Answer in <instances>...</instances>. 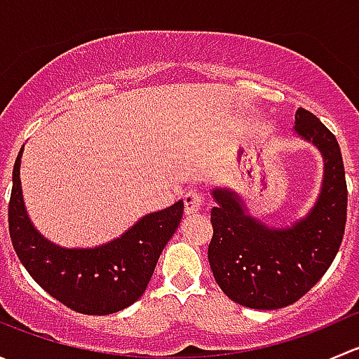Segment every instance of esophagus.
Masks as SVG:
<instances>
[{
  "label": "esophagus",
  "mask_w": 359,
  "mask_h": 359,
  "mask_svg": "<svg viewBox=\"0 0 359 359\" xmlns=\"http://www.w3.org/2000/svg\"><path fill=\"white\" fill-rule=\"evenodd\" d=\"M205 203V196L198 189H191L184 194V206H186V215H193V213L200 212V208Z\"/></svg>",
  "instance_id": "obj_1"
}]
</instances>
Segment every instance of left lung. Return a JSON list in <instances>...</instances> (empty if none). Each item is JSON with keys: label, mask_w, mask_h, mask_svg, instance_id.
<instances>
[{"label": "left lung", "mask_w": 359, "mask_h": 359, "mask_svg": "<svg viewBox=\"0 0 359 359\" xmlns=\"http://www.w3.org/2000/svg\"><path fill=\"white\" fill-rule=\"evenodd\" d=\"M295 133L323 154L325 177L316 205L292 227L271 229L245 212L236 193L213 189L210 267L222 292L252 309H280L306 295L334 262L346 229V172L335 135L302 107Z\"/></svg>", "instance_id": "1"}]
</instances>
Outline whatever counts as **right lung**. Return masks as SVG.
Returning a JSON list of instances; mask_svg holds the SVG:
<instances>
[{"mask_svg":"<svg viewBox=\"0 0 359 359\" xmlns=\"http://www.w3.org/2000/svg\"><path fill=\"white\" fill-rule=\"evenodd\" d=\"M20 149L8 205L12 245L32 280L69 309L92 316L118 313L142 297L159 255L179 227L184 201L142 217L121 238L95 248H62L29 220L20 187Z\"/></svg>","mask_w":359,"mask_h":359,"instance_id":"1","label":"right lung"}]
</instances>
